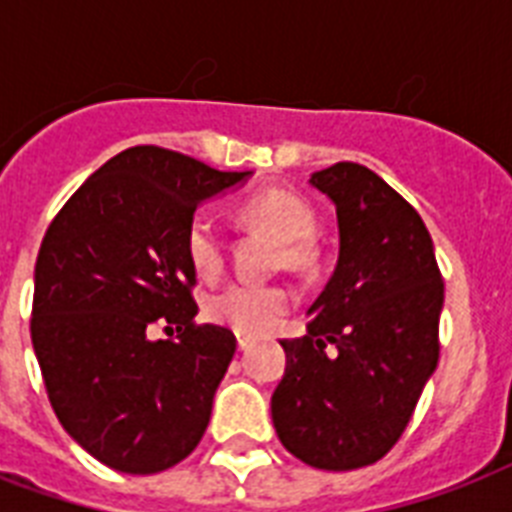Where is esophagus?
Here are the masks:
<instances>
[{"instance_id": "obj_1", "label": "esophagus", "mask_w": 512, "mask_h": 512, "mask_svg": "<svg viewBox=\"0 0 512 512\" xmlns=\"http://www.w3.org/2000/svg\"><path fill=\"white\" fill-rule=\"evenodd\" d=\"M236 345H239V350H247L249 345H252V337H249V335H236Z\"/></svg>"}]
</instances>
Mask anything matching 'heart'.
<instances>
[{
	"label": "heart",
	"instance_id": "1",
	"mask_svg": "<svg viewBox=\"0 0 512 512\" xmlns=\"http://www.w3.org/2000/svg\"><path fill=\"white\" fill-rule=\"evenodd\" d=\"M239 217L247 225L263 228L284 241L281 263L289 268H303L311 263V236L316 231V217L300 196L281 188H268L239 204ZM185 255L193 271L212 279L223 271L225 244L220 228L207 212H196L185 228ZM292 308V292L276 284H231L209 297V319L236 329L241 335H265L276 321Z\"/></svg>",
	"mask_w": 512,
	"mask_h": 512
}]
</instances>
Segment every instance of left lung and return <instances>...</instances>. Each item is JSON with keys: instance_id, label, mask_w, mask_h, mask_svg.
Wrapping results in <instances>:
<instances>
[{"instance_id": "left-lung-1", "label": "left lung", "mask_w": 512, "mask_h": 512, "mask_svg": "<svg viewBox=\"0 0 512 512\" xmlns=\"http://www.w3.org/2000/svg\"><path fill=\"white\" fill-rule=\"evenodd\" d=\"M308 183L335 204L340 255L308 332L281 340L271 417L305 465L356 470L390 452L436 372L444 281L422 217L369 167L340 162Z\"/></svg>"}]
</instances>
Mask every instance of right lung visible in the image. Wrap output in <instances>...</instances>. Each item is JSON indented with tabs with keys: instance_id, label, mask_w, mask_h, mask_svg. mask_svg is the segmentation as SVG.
<instances>
[{
	"instance_id": "1",
	"label": "right lung",
	"mask_w": 512,
	"mask_h": 512,
	"mask_svg": "<svg viewBox=\"0 0 512 512\" xmlns=\"http://www.w3.org/2000/svg\"><path fill=\"white\" fill-rule=\"evenodd\" d=\"M167 148L108 159L44 233L34 268L31 342L66 433L130 476L159 473L196 449L236 337L204 324L185 228L201 201L247 183ZM159 323L175 341H154Z\"/></svg>"
}]
</instances>
